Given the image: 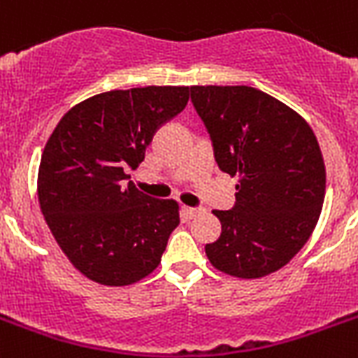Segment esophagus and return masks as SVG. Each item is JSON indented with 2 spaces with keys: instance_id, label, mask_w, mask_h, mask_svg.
Returning a JSON list of instances; mask_svg holds the SVG:
<instances>
[{
  "instance_id": "34e87169",
  "label": "esophagus",
  "mask_w": 358,
  "mask_h": 358,
  "mask_svg": "<svg viewBox=\"0 0 358 358\" xmlns=\"http://www.w3.org/2000/svg\"><path fill=\"white\" fill-rule=\"evenodd\" d=\"M201 213V208H194V207H182V216L187 220H192L196 218L197 214Z\"/></svg>"
}]
</instances>
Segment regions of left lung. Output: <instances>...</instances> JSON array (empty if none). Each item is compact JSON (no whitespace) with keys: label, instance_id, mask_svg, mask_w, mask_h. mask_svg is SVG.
Here are the masks:
<instances>
[{"label":"left lung","instance_id":"obj_1","mask_svg":"<svg viewBox=\"0 0 358 358\" xmlns=\"http://www.w3.org/2000/svg\"><path fill=\"white\" fill-rule=\"evenodd\" d=\"M222 171L238 176L222 234L205 245L216 270L242 279L273 273L307 244L325 197V164L305 120L251 87H190Z\"/></svg>","mask_w":358,"mask_h":358}]
</instances>
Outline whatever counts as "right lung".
<instances>
[{
  "instance_id": "1",
  "label": "right lung",
  "mask_w": 358,
  "mask_h": 358,
  "mask_svg": "<svg viewBox=\"0 0 358 358\" xmlns=\"http://www.w3.org/2000/svg\"><path fill=\"white\" fill-rule=\"evenodd\" d=\"M188 96V87L110 90L70 108L51 133L40 159V208L57 244L88 279L125 287L161 262L179 205L140 192L129 171Z\"/></svg>"
}]
</instances>
